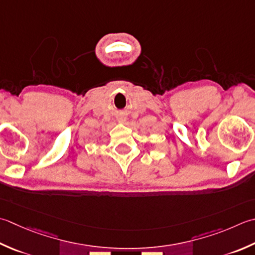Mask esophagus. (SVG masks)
Listing matches in <instances>:
<instances>
[{"label": "esophagus", "instance_id": "obj_1", "mask_svg": "<svg viewBox=\"0 0 255 255\" xmlns=\"http://www.w3.org/2000/svg\"><path fill=\"white\" fill-rule=\"evenodd\" d=\"M118 122L119 123H124L125 122V118H123V117L122 118H118Z\"/></svg>", "mask_w": 255, "mask_h": 255}]
</instances>
